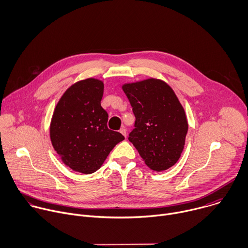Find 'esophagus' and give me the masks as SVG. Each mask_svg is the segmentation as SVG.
Here are the masks:
<instances>
[{"mask_svg": "<svg viewBox=\"0 0 248 248\" xmlns=\"http://www.w3.org/2000/svg\"><path fill=\"white\" fill-rule=\"evenodd\" d=\"M119 132H120L124 137H126V135H127V130H126L125 127H122V128L119 130Z\"/></svg>", "mask_w": 248, "mask_h": 248, "instance_id": "34e87169", "label": "esophagus"}]
</instances>
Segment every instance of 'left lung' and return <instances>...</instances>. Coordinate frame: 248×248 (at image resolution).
<instances>
[{"mask_svg":"<svg viewBox=\"0 0 248 248\" xmlns=\"http://www.w3.org/2000/svg\"><path fill=\"white\" fill-rule=\"evenodd\" d=\"M135 115L129 140L144 163L160 172L180 158L187 133L185 110L172 88L158 79H146L122 87Z\"/></svg>","mask_w":248,"mask_h":248,"instance_id":"1","label":"left lung"}]
</instances>
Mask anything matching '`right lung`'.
<instances>
[{
	"mask_svg": "<svg viewBox=\"0 0 248 248\" xmlns=\"http://www.w3.org/2000/svg\"><path fill=\"white\" fill-rule=\"evenodd\" d=\"M104 83L89 78L63 93L53 114L49 135L65 165L91 174L103 165L124 136L108 128V114L102 108Z\"/></svg>",
	"mask_w": 248,
	"mask_h": 248,
	"instance_id": "obj_1",
	"label": "right lung"
}]
</instances>
